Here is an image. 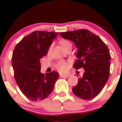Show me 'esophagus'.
<instances>
[{
  "label": "esophagus",
  "mask_w": 122,
  "mask_h": 122,
  "mask_svg": "<svg viewBox=\"0 0 122 122\" xmlns=\"http://www.w3.org/2000/svg\"><path fill=\"white\" fill-rule=\"evenodd\" d=\"M70 76H71L70 75H61L60 76L61 77H69Z\"/></svg>",
  "instance_id": "34e87169"
}]
</instances>
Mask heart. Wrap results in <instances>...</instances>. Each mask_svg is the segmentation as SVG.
<instances>
[{"mask_svg": "<svg viewBox=\"0 0 122 122\" xmlns=\"http://www.w3.org/2000/svg\"><path fill=\"white\" fill-rule=\"evenodd\" d=\"M60 45H61L64 50L66 49L69 47H72V43L70 41L66 40H62L60 41ZM51 46L49 47V51L51 49ZM57 69L61 72H66L68 69V64L64 61H59L56 65Z\"/></svg>", "mask_w": 122, "mask_h": 122, "instance_id": "heart-1", "label": "heart"}]
</instances>
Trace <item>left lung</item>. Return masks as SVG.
I'll use <instances>...</instances> for the list:
<instances>
[{
    "mask_svg": "<svg viewBox=\"0 0 122 122\" xmlns=\"http://www.w3.org/2000/svg\"><path fill=\"white\" fill-rule=\"evenodd\" d=\"M64 39L70 40L78 49L73 67L83 68L85 72L72 88L76 96L84 100L97 96L104 87L110 76L111 56L107 46L99 36L86 29L60 33Z\"/></svg>",
    "mask_w": 122,
    "mask_h": 122,
    "instance_id": "1",
    "label": "left lung"
}]
</instances>
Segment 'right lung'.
Wrapping results in <instances>:
<instances>
[{
  "label": "right lung",
  "mask_w": 122,
  "mask_h": 122,
  "mask_svg": "<svg viewBox=\"0 0 122 122\" xmlns=\"http://www.w3.org/2000/svg\"><path fill=\"white\" fill-rule=\"evenodd\" d=\"M58 33L35 31L23 38L14 50L12 65L14 78L21 92L32 101L46 98L51 93L58 72L41 73V60L48 52Z\"/></svg>",
  "instance_id": "add662e5"
}]
</instances>
